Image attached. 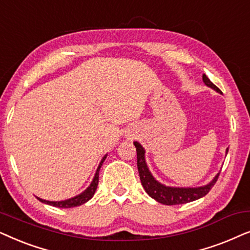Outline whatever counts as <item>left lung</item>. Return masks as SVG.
Segmentation results:
<instances>
[{"label":"left lung","instance_id":"obj_1","mask_svg":"<svg viewBox=\"0 0 250 250\" xmlns=\"http://www.w3.org/2000/svg\"><path fill=\"white\" fill-rule=\"evenodd\" d=\"M202 80H204V82L208 86L215 89L217 92H221V90H219L217 86L207 76H202ZM134 145L136 147V151H137V168L143 188H145L146 193H147L149 197L160 202V204L174 206L188 204V202L198 200V199L208 194V192L210 191L212 186L215 185V183L217 182L219 174H217V176L208 185L201 186V188H168V186L160 184L159 182L155 181L154 177L151 175V172L148 171L147 166L145 164L144 148L137 142H135ZM226 151H229V149H226Z\"/></svg>","mask_w":250,"mask_h":250}]
</instances>
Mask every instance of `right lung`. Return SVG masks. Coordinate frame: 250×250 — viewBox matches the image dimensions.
<instances>
[{
	"label": "right lung",
	"instance_id": "obj_1",
	"mask_svg": "<svg viewBox=\"0 0 250 250\" xmlns=\"http://www.w3.org/2000/svg\"><path fill=\"white\" fill-rule=\"evenodd\" d=\"M105 159H106V156L103 158L102 162L99 164L98 169H97V171H96V175L94 177V181H92L90 186H89V188H86L84 192H82L80 195H76V197L68 199V200H65V201H46V200H43V199H40V198H38V199L40 201L44 202V204H46V205L53 206V207H58V208H73V207H78V206L85 204L86 201H89L92 197H94L96 189H97L98 179H99V169H101L103 162H104Z\"/></svg>",
	"mask_w": 250,
	"mask_h": 250
}]
</instances>
